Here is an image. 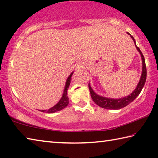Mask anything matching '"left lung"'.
I'll use <instances>...</instances> for the list:
<instances>
[{
	"label": "left lung",
	"mask_w": 158,
	"mask_h": 158,
	"mask_svg": "<svg viewBox=\"0 0 158 158\" xmlns=\"http://www.w3.org/2000/svg\"><path fill=\"white\" fill-rule=\"evenodd\" d=\"M127 33L128 35H130V37H132L134 42H135V45L136 48H137L138 52H139V53L141 54V60H142V73H141L140 80L139 81L135 90H134L131 94H130L128 96H126V97L125 98H122L119 99L105 98V97H102V96H100L98 94H96V93L93 91V90L92 89L91 86H90V84H89V88L90 90V96H91L93 102H94L96 105L100 106L102 108L107 109H114V110H116V109H120L121 108L125 107V106H126L127 105H129L130 102H132V101H134V100H135V99L137 98L139 95V93H141V90H142L144 84H145V82L146 80V66L145 59H144L143 56L142 54V53H141V50L139 49V48L136 45L135 38H134V37L131 35L129 33Z\"/></svg>",
	"instance_id": "1"
}]
</instances>
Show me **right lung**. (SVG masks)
Returning a JSON list of instances; mask_svg holds the SVG:
<instances>
[{
	"label": "right lung",
	"mask_w": 158,
	"mask_h": 158,
	"mask_svg": "<svg viewBox=\"0 0 158 158\" xmlns=\"http://www.w3.org/2000/svg\"><path fill=\"white\" fill-rule=\"evenodd\" d=\"M73 73H72L70 74H69V76L68 77V79H67L63 95L62 97H61L60 100L56 104V105L53 106V107L47 109V110H40V111L42 112H46V113H55V112L56 111L62 110V109L65 108L66 106L68 105L69 98L68 97V89L69 86V84H70L71 77L73 76Z\"/></svg>",
	"instance_id": "right-lung-1"
}]
</instances>
